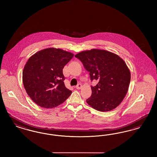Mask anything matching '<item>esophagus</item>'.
I'll use <instances>...</instances> for the list:
<instances>
[{
	"instance_id": "34e87169",
	"label": "esophagus",
	"mask_w": 157,
	"mask_h": 157,
	"mask_svg": "<svg viewBox=\"0 0 157 157\" xmlns=\"http://www.w3.org/2000/svg\"><path fill=\"white\" fill-rule=\"evenodd\" d=\"M82 86V84H81V83H78V84L75 86V88H76L77 90H80V89H81Z\"/></svg>"
}]
</instances>
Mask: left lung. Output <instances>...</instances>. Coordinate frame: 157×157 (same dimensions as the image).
<instances>
[{
  "mask_svg": "<svg viewBox=\"0 0 157 157\" xmlns=\"http://www.w3.org/2000/svg\"><path fill=\"white\" fill-rule=\"evenodd\" d=\"M75 56L90 72V80L98 81L96 86H91L88 104L101 112L117 108L125 97L131 80L130 71L124 60L117 54L98 49L82 51Z\"/></svg>",
  "mask_w": 157,
  "mask_h": 157,
  "instance_id": "left-lung-1",
  "label": "left lung"
}]
</instances>
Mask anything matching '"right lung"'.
Segmentation results:
<instances>
[{
    "instance_id": "right-lung-1",
    "label": "right lung",
    "mask_w": 157,
    "mask_h": 157,
    "mask_svg": "<svg viewBox=\"0 0 157 157\" xmlns=\"http://www.w3.org/2000/svg\"><path fill=\"white\" fill-rule=\"evenodd\" d=\"M74 55L61 49L50 48L29 58L23 71L22 81L26 93L35 104L53 108L71 95L72 91L63 82V69Z\"/></svg>"
}]
</instances>
